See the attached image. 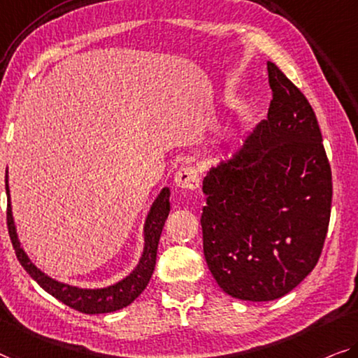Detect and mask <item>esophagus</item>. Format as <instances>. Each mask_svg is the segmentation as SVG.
<instances>
[{"instance_id": "34e87169", "label": "esophagus", "mask_w": 358, "mask_h": 358, "mask_svg": "<svg viewBox=\"0 0 358 358\" xmlns=\"http://www.w3.org/2000/svg\"><path fill=\"white\" fill-rule=\"evenodd\" d=\"M174 184L185 190H195L200 185V174L194 166H182L174 176Z\"/></svg>"}]
</instances>
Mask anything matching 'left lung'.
<instances>
[{
	"mask_svg": "<svg viewBox=\"0 0 358 358\" xmlns=\"http://www.w3.org/2000/svg\"><path fill=\"white\" fill-rule=\"evenodd\" d=\"M267 118L203 179V251L219 287L235 299L288 294L317 266L331 213L329 168L315 113L267 62Z\"/></svg>",
	"mask_w": 358,
	"mask_h": 358,
	"instance_id": "1",
	"label": "left lung"
}]
</instances>
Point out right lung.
<instances>
[{
	"mask_svg": "<svg viewBox=\"0 0 358 358\" xmlns=\"http://www.w3.org/2000/svg\"><path fill=\"white\" fill-rule=\"evenodd\" d=\"M6 194H8V229L9 236L13 241L15 256H17L22 267L25 268L27 273L40 285V287L48 291L54 298L64 302L65 306L71 309L90 313H108L123 309L129 306L137 296L150 282V277L155 271L157 262V250L158 241L163 230L164 221L169 214V187H163L160 194L157 195L155 201L152 203L150 211H148L145 222H144V251L139 259V264L134 267V271L126 275L120 282L108 285L103 288H80L75 285H69L59 280L49 277L48 273L40 271L27 255L24 246L20 245L17 229H15L13 206H10V195H9V184H8V171H6Z\"/></svg>",
	"mask_w": 358,
	"mask_h": 358,
	"instance_id": "add662e5",
	"label": "right lung"
}]
</instances>
